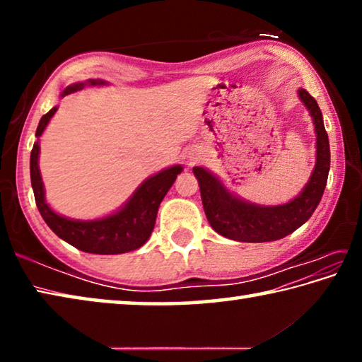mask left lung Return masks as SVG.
Instances as JSON below:
<instances>
[{
    "label": "left lung",
    "mask_w": 362,
    "mask_h": 362,
    "mask_svg": "<svg viewBox=\"0 0 362 362\" xmlns=\"http://www.w3.org/2000/svg\"><path fill=\"white\" fill-rule=\"evenodd\" d=\"M298 95L313 116L317 150L316 166L308 185L291 203L273 207L244 203L233 196L206 169L193 168L196 179L199 182L206 217L218 235L243 243L276 241L291 235L313 216L327 183L330 168L329 137L315 97H311L305 89H298Z\"/></svg>",
    "instance_id": "left-lung-1"
}]
</instances>
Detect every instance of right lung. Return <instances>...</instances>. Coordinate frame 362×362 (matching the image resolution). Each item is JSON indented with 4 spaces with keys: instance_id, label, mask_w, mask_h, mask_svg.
Wrapping results in <instances>:
<instances>
[{
    "instance_id": "right-lung-1",
    "label": "right lung",
    "mask_w": 362,
    "mask_h": 362,
    "mask_svg": "<svg viewBox=\"0 0 362 362\" xmlns=\"http://www.w3.org/2000/svg\"><path fill=\"white\" fill-rule=\"evenodd\" d=\"M89 84H103V81L89 79ZM81 88H84V83L73 84L64 90L62 95L75 93ZM56 112L57 107H54L46 115H42L40 124L36 127V137L41 136L49 119ZM38 153L40 145L35 142L32 155H30V177H32L35 201L41 217L59 238L89 254H124L144 246L155 228L159 204L169 188L173 187L177 175L182 173L180 166L163 170L144 182L134 193L129 203L113 216L94 220V222H78V220L60 217L49 209L45 201V188H42L40 175Z\"/></svg>"
}]
</instances>
